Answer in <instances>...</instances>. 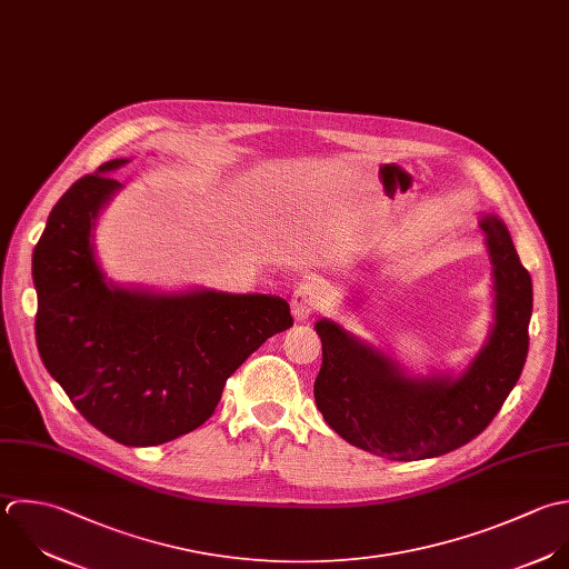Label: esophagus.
<instances>
[{
    "mask_svg": "<svg viewBox=\"0 0 569 569\" xmlns=\"http://www.w3.org/2000/svg\"><path fill=\"white\" fill-rule=\"evenodd\" d=\"M292 317L297 321H308L323 306V288L317 281H303L292 295Z\"/></svg>",
    "mask_w": 569,
    "mask_h": 569,
    "instance_id": "34e87169",
    "label": "esophagus"
}]
</instances>
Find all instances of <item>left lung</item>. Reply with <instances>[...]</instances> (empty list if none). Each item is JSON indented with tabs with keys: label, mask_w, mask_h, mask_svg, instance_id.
Returning a JSON list of instances; mask_svg holds the SVG:
<instances>
[{
	"label": "left lung",
	"mask_w": 569,
	"mask_h": 569,
	"mask_svg": "<svg viewBox=\"0 0 569 569\" xmlns=\"http://www.w3.org/2000/svg\"><path fill=\"white\" fill-rule=\"evenodd\" d=\"M479 226L492 263L495 323L459 375H410L337 321L315 323L323 346L315 401L326 423L355 448L392 461L448 455L481 435L517 386L530 346L532 279L508 226L490 212Z\"/></svg>",
	"instance_id": "8db88e82"
}]
</instances>
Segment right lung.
Masks as SVG:
<instances>
[{"mask_svg": "<svg viewBox=\"0 0 569 569\" xmlns=\"http://www.w3.org/2000/svg\"><path fill=\"white\" fill-rule=\"evenodd\" d=\"M128 161L101 163L50 210L32 252L34 337L46 370L88 423L117 443L150 448L206 423L228 377L292 317L272 295L108 281L92 237L121 190L110 174Z\"/></svg>", "mask_w": 569, "mask_h": 569, "instance_id": "right-lung-1", "label": "right lung"}]
</instances>
